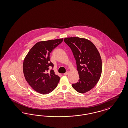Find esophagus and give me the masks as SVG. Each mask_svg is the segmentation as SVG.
Returning a JSON list of instances; mask_svg holds the SVG:
<instances>
[{
	"label": "esophagus",
	"instance_id": "obj_1",
	"mask_svg": "<svg viewBox=\"0 0 128 128\" xmlns=\"http://www.w3.org/2000/svg\"><path fill=\"white\" fill-rule=\"evenodd\" d=\"M68 74H69V72L67 71V72H66V73H64V76H67Z\"/></svg>",
	"mask_w": 128,
	"mask_h": 128
}]
</instances>
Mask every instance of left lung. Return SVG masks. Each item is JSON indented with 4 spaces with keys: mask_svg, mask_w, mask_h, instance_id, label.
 Segmentation results:
<instances>
[{
    "mask_svg": "<svg viewBox=\"0 0 128 128\" xmlns=\"http://www.w3.org/2000/svg\"><path fill=\"white\" fill-rule=\"evenodd\" d=\"M64 42L72 51L76 59L79 79L72 87L80 93L92 89L101 76L102 64L100 54L88 40L79 37L65 38Z\"/></svg>",
    "mask_w": 128,
    "mask_h": 128,
    "instance_id": "8db88e82",
    "label": "left lung"
}]
</instances>
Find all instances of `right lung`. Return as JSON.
Instances as JSON below:
<instances>
[{
  "label": "right lung",
  "instance_id": "1",
  "mask_svg": "<svg viewBox=\"0 0 128 128\" xmlns=\"http://www.w3.org/2000/svg\"><path fill=\"white\" fill-rule=\"evenodd\" d=\"M63 39L42 41L36 43L29 50L23 64L25 78L35 91L42 94H48L56 88L60 77L50 67L54 68L50 62V54L60 44Z\"/></svg>",
  "mask_w": 128,
  "mask_h": 128
}]
</instances>
